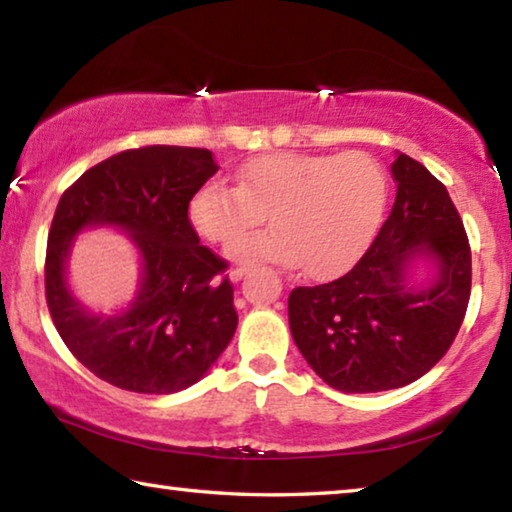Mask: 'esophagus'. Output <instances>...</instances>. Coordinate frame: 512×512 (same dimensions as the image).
<instances>
[{
	"label": "esophagus",
	"instance_id": "34e87169",
	"mask_svg": "<svg viewBox=\"0 0 512 512\" xmlns=\"http://www.w3.org/2000/svg\"><path fill=\"white\" fill-rule=\"evenodd\" d=\"M248 268H250L248 264H239V266H232V268H230V280H232V282H239V280H241V277H244V275L248 273Z\"/></svg>",
	"mask_w": 512,
	"mask_h": 512
}]
</instances>
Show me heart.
Masks as SVG:
<instances>
[{
	"instance_id": "b5f03b06",
	"label": "heart",
	"mask_w": 512,
	"mask_h": 512,
	"mask_svg": "<svg viewBox=\"0 0 512 512\" xmlns=\"http://www.w3.org/2000/svg\"><path fill=\"white\" fill-rule=\"evenodd\" d=\"M388 198L386 171L372 155L273 151L237 171V187L210 180L198 187L187 214L210 244H225L269 214L275 229L232 241V259L302 264L316 280L357 262L379 228Z\"/></svg>"
}]
</instances>
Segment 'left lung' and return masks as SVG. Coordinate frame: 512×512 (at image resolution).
Instances as JSON below:
<instances>
[{
  "mask_svg": "<svg viewBox=\"0 0 512 512\" xmlns=\"http://www.w3.org/2000/svg\"><path fill=\"white\" fill-rule=\"evenodd\" d=\"M391 171L393 210L357 266L289 296L298 350L325 384L343 393L391 391L420 379L445 357L470 302V241L445 185L404 153ZM415 256L439 268L422 290L405 284Z\"/></svg>",
  "mask_w": 512,
  "mask_h": 512,
  "instance_id": "left-lung-1",
  "label": "left lung"
}]
</instances>
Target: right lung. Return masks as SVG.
Masks as SVG:
<instances>
[{
    "label": "right lung",
    "instance_id": "obj_1",
    "mask_svg": "<svg viewBox=\"0 0 512 512\" xmlns=\"http://www.w3.org/2000/svg\"><path fill=\"white\" fill-rule=\"evenodd\" d=\"M219 164L212 151L142 146L99 162L60 196L47 237L45 293L69 352L108 384L167 395L196 384L237 329L228 262L198 244L187 207ZM90 224L132 232L143 284L132 307L94 317L64 282L71 239Z\"/></svg>",
    "mask_w": 512,
    "mask_h": 512
}]
</instances>
